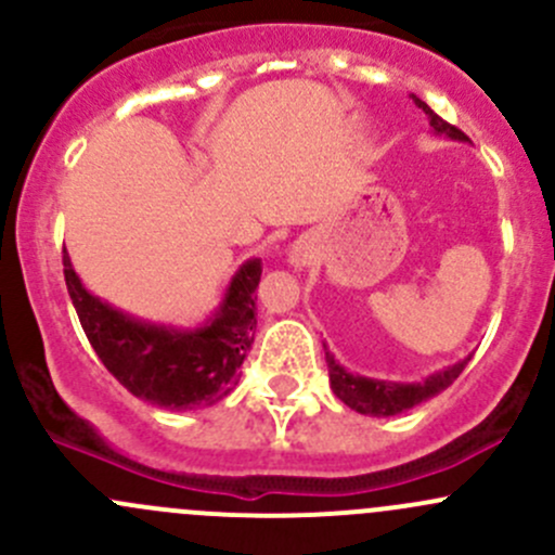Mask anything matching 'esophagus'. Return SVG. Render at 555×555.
<instances>
[{
    "instance_id": "1",
    "label": "esophagus",
    "mask_w": 555,
    "mask_h": 555,
    "mask_svg": "<svg viewBox=\"0 0 555 555\" xmlns=\"http://www.w3.org/2000/svg\"><path fill=\"white\" fill-rule=\"evenodd\" d=\"M309 257H311L309 244H306L304 238H298V242L289 246V266H295V268L306 266V262H309Z\"/></svg>"
}]
</instances>
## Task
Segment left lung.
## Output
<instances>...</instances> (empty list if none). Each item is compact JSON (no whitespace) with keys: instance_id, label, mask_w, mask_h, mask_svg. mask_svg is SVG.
<instances>
[{"instance_id":"8db88e82","label":"left lung","mask_w":555,"mask_h":555,"mask_svg":"<svg viewBox=\"0 0 555 555\" xmlns=\"http://www.w3.org/2000/svg\"><path fill=\"white\" fill-rule=\"evenodd\" d=\"M413 104L424 112V117L429 120V128H433L435 137H446L453 139V142H467L459 128L449 126L443 117L435 115L429 109L427 102H422L418 96H413ZM324 360H327V371H330V386H333L335 397H338L344 405H349L351 411L362 413V416H397L402 411H411L416 408L418 402L429 400V397L440 395L443 389L456 382L459 373L464 371V365L469 362V357L459 360L456 365L443 367V371L433 373L424 382H413V384H400V382H382V378H367V376H357V373H349L338 360H335L333 351H327L324 346Z\"/></svg>"}]
</instances>
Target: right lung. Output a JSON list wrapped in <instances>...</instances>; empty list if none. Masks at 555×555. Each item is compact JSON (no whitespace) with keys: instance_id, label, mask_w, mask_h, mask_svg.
Listing matches in <instances>:
<instances>
[{"instance_id":"add662e5","label":"right lung","mask_w":555,"mask_h":555,"mask_svg":"<svg viewBox=\"0 0 555 555\" xmlns=\"http://www.w3.org/2000/svg\"><path fill=\"white\" fill-rule=\"evenodd\" d=\"M260 273V257L244 260L220 306L201 324L179 327L133 317L93 295L64 249L66 289L99 360L133 397L166 411L209 408L233 389L255 340Z\"/></svg>"}]
</instances>
